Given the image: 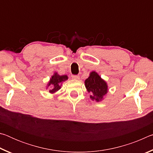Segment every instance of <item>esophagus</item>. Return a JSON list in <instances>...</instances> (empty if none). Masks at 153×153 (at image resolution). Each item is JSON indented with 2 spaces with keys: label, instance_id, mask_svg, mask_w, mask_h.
<instances>
[{
  "label": "esophagus",
  "instance_id": "esophagus-1",
  "mask_svg": "<svg viewBox=\"0 0 153 153\" xmlns=\"http://www.w3.org/2000/svg\"><path fill=\"white\" fill-rule=\"evenodd\" d=\"M72 78L74 79H79V76H72Z\"/></svg>",
  "mask_w": 153,
  "mask_h": 153
}]
</instances>
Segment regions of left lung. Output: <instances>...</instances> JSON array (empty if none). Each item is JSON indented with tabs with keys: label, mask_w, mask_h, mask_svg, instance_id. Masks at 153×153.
<instances>
[{
	"label": "left lung",
	"mask_w": 153,
	"mask_h": 153,
	"mask_svg": "<svg viewBox=\"0 0 153 153\" xmlns=\"http://www.w3.org/2000/svg\"><path fill=\"white\" fill-rule=\"evenodd\" d=\"M85 86L92 100L100 102L108 92L107 82L102 79L96 71H92L89 77L85 80Z\"/></svg>",
	"instance_id": "1"
}]
</instances>
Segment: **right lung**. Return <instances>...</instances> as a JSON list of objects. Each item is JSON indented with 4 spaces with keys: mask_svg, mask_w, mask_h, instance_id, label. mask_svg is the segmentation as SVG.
I'll use <instances>...</instances> for the list:
<instances>
[{
    "mask_svg": "<svg viewBox=\"0 0 153 153\" xmlns=\"http://www.w3.org/2000/svg\"><path fill=\"white\" fill-rule=\"evenodd\" d=\"M67 79H68V77H67V75L60 76V75H59L56 72H55L53 74V76H52L50 81L48 82L47 84V87H51V88L49 90V92L53 94V93L58 91L59 90H60L62 83L66 81Z\"/></svg>",
    "mask_w": 153,
    "mask_h": 153,
    "instance_id": "1",
    "label": "right lung"
}]
</instances>
